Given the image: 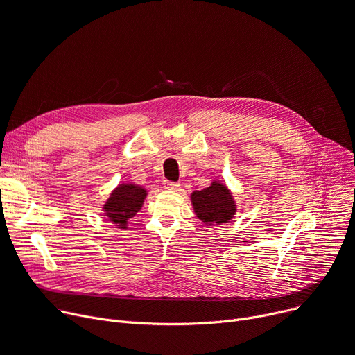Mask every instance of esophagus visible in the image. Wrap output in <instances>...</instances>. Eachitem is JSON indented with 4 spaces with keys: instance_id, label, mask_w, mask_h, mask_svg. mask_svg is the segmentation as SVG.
<instances>
[{
    "instance_id": "1",
    "label": "esophagus",
    "mask_w": 355,
    "mask_h": 355,
    "mask_svg": "<svg viewBox=\"0 0 355 355\" xmlns=\"http://www.w3.org/2000/svg\"><path fill=\"white\" fill-rule=\"evenodd\" d=\"M164 188L168 189V191H175L180 188V184L178 182H170V181H166L164 182Z\"/></svg>"
}]
</instances>
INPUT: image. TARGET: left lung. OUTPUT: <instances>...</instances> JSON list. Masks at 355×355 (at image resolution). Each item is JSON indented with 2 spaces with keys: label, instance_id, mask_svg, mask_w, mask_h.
<instances>
[{
  "label": "left lung",
  "instance_id": "obj_1",
  "mask_svg": "<svg viewBox=\"0 0 355 355\" xmlns=\"http://www.w3.org/2000/svg\"><path fill=\"white\" fill-rule=\"evenodd\" d=\"M189 200L194 214L207 228L231 222L238 211L232 191L220 180L211 181V185L204 189L192 191Z\"/></svg>",
  "mask_w": 355,
  "mask_h": 355
}]
</instances>
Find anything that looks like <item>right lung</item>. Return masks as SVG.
<instances>
[{
    "label": "right lung",
    "instance_id": "obj_1",
    "mask_svg": "<svg viewBox=\"0 0 355 355\" xmlns=\"http://www.w3.org/2000/svg\"><path fill=\"white\" fill-rule=\"evenodd\" d=\"M148 194L147 188L135 182H120L112 189L107 200L102 205L103 215L117 230L130 227L132 218L143 208Z\"/></svg>",
    "mask_w": 355,
    "mask_h": 355
}]
</instances>
